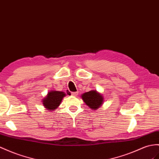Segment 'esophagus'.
<instances>
[{
  "label": "esophagus",
  "mask_w": 159,
  "mask_h": 159,
  "mask_svg": "<svg viewBox=\"0 0 159 159\" xmlns=\"http://www.w3.org/2000/svg\"><path fill=\"white\" fill-rule=\"evenodd\" d=\"M71 95L72 96H76L77 95H78V92H72V93H71Z\"/></svg>",
  "instance_id": "1"
}]
</instances>
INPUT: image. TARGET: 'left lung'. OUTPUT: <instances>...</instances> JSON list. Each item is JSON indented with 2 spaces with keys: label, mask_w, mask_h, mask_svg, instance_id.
Returning a JSON list of instances; mask_svg holds the SVG:
<instances>
[{
  "label": "left lung",
  "mask_w": 159,
  "mask_h": 159,
  "mask_svg": "<svg viewBox=\"0 0 159 159\" xmlns=\"http://www.w3.org/2000/svg\"><path fill=\"white\" fill-rule=\"evenodd\" d=\"M82 99L93 110L99 108L103 102V97L96 91H90L82 95Z\"/></svg>",
  "instance_id": "8db88e82"
}]
</instances>
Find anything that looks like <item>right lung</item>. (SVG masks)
I'll list each match as a JSON object with an SVG mask.
<instances>
[{
    "label": "right lung",
    "instance_id": "right-lung-1",
    "mask_svg": "<svg viewBox=\"0 0 159 159\" xmlns=\"http://www.w3.org/2000/svg\"><path fill=\"white\" fill-rule=\"evenodd\" d=\"M65 96L66 94L64 92L50 91L42 101L44 107L50 111H54L60 105L61 101Z\"/></svg>",
    "mask_w": 159,
    "mask_h": 159
}]
</instances>
